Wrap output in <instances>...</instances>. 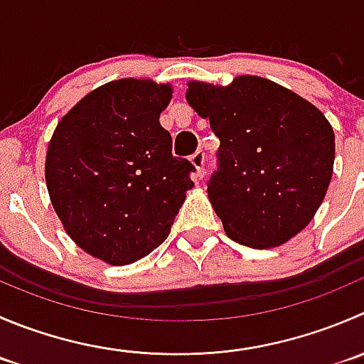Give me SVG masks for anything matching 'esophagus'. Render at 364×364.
I'll list each match as a JSON object with an SVG mask.
<instances>
[{"label":"esophagus","instance_id":"esophagus-1","mask_svg":"<svg viewBox=\"0 0 364 364\" xmlns=\"http://www.w3.org/2000/svg\"><path fill=\"white\" fill-rule=\"evenodd\" d=\"M190 160H192L193 167L197 168L196 178L200 179L204 176V164H206V153H204L203 149H199V151H197V153L192 154V158H190Z\"/></svg>","mask_w":364,"mask_h":364}]
</instances>
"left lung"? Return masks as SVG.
<instances>
[{
  "label": "left lung",
  "mask_w": 364,
  "mask_h": 364,
  "mask_svg": "<svg viewBox=\"0 0 364 364\" xmlns=\"http://www.w3.org/2000/svg\"><path fill=\"white\" fill-rule=\"evenodd\" d=\"M186 101L220 140L208 196L225 235L264 249L302 231L333 178L334 132L326 115L257 76L225 88L190 81Z\"/></svg>",
  "instance_id": "1"
}]
</instances>
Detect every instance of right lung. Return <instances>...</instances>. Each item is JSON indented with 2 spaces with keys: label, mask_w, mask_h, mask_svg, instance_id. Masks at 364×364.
<instances>
[{
  "label": "right lung",
  "mask_w": 364,
  "mask_h": 364,
  "mask_svg": "<svg viewBox=\"0 0 364 364\" xmlns=\"http://www.w3.org/2000/svg\"><path fill=\"white\" fill-rule=\"evenodd\" d=\"M168 85L117 80L87 94L56 126L46 185L70 238L110 264H128L167 240L196 167L172 156L160 114Z\"/></svg>",
  "instance_id": "obj_1"
}]
</instances>
